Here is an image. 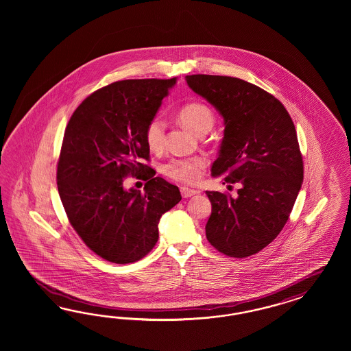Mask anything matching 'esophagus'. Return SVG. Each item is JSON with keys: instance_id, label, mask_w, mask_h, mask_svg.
<instances>
[{"instance_id": "1", "label": "esophagus", "mask_w": 351, "mask_h": 351, "mask_svg": "<svg viewBox=\"0 0 351 351\" xmlns=\"http://www.w3.org/2000/svg\"><path fill=\"white\" fill-rule=\"evenodd\" d=\"M199 194V191H194V189H191V188H181V195L184 197V198H189V197H194V195H198Z\"/></svg>"}]
</instances>
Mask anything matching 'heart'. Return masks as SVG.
<instances>
[{"instance_id":"heart-1","label":"heart","mask_w":351,"mask_h":351,"mask_svg":"<svg viewBox=\"0 0 351 351\" xmlns=\"http://www.w3.org/2000/svg\"><path fill=\"white\" fill-rule=\"evenodd\" d=\"M179 119L181 123L191 132L198 136L207 134L215 123V114L213 110L203 103L191 101L182 106L179 110ZM145 141L150 150H160L165 144V125L163 122L154 118L149 122L145 130ZM206 160L201 157L173 160L165 166V173L175 180L193 184L201 179L203 170L206 169Z\"/></svg>"}]
</instances>
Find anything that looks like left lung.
<instances>
[{
	"mask_svg": "<svg viewBox=\"0 0 351 351\" xmlns=\"http://www.w3.org/2000/svg\"><path fill=\"white\" fill-rule=\"evenodd\" d=\"M185 80L223 118L211 175L239 185L234 198L206 191L213 204L206 237L223 255H255L280 233L301 189L304 165L296 128L283 104L258 86L226 75Z\"/></svg>",
	"mask_w": 351,
	"mask_h": 351,
	"instance_id": "1",
	"label": "left lung"
}]
</instances>
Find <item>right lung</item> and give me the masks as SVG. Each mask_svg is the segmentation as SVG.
<instances>
[{"instance_id": "1", "label": "right lung", "mask_w": 351, "mask_h": 351, "mask_svg": "<svg viewBox=\"0 0 351 351\" xmlns=\"http://www.w3.org/2000/svg\"><path fill=\"white\" fill-rule=\"evenodd\" d=\"M175 84L176 77L110 84L86 97L65 128L59 195L77 234L106 261L130 264L149 254L162 215L181 201L176 185L143 163L147 126ZM128 176L147 181L144 193L124 189Z\"/></svg>"}]
</instances>
